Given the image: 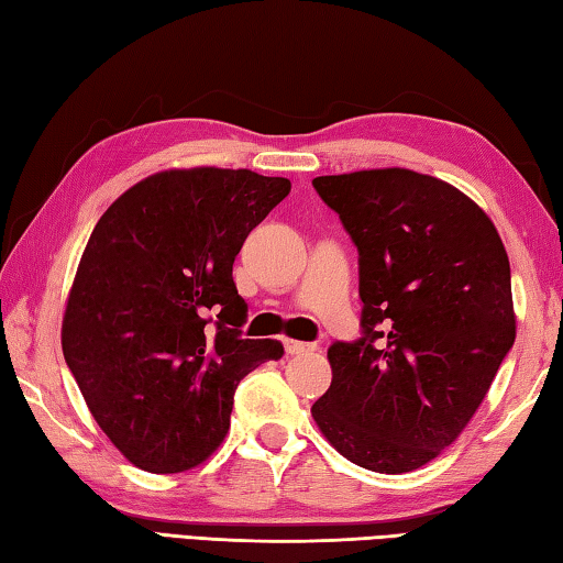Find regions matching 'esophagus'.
<instances>
[{"instance_id":"esophagus-1","label":"esophagus","mask_w":563,"mask_h":563,"mask_svg":"<svg viewBox=\"0 0 563 563\" xmlns=\"http://www.w3.org/2000/svg\"><path fill=\"white\" fill-rule=\"evenodd\" d=\"M285 351L290 355H305V353H314L317 343H307V341H295V339H285Z\"/></svg>"}]
</instances>
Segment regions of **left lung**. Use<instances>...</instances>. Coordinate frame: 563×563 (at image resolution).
<instances>
[{"instance_id":"left-lung-1","label":"left lung","mask_w":563,"mask_h":563,"mask_svg":"<svg viewBox=\"0 0 563 563\" xmlns=\"http://www.w3.org/2000/svg\"><path fill=\"white\" fill-rule=\"evenodd\" d=\"M361 254L363 339L333 343L312 418L345 460L404 474L460 438L516 341L510 263L492 218L411 169L317 176Z\"/></svg>"}]
</instances>
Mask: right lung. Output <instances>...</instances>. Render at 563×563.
I'll return each instance as SVG.
<instances>
[{
  "mask_svg": "<svg viewBox=\"0 0 563 563\" xmlns=\"http://www.w3.org/2000/svg\"><path fill=\"white\" fill-rule=\"evenodd\" d=\"M283 176L166 169L101 214L63 317V353L93 421L152 474L194 470L220 448L234 389L283 357L280 341L239 339L246 302L232 263L290 194Z\"/></svg>",
  "mask_w": 563,
  "mask_h": 563,
  "instance_id": "obj_1",
  "label": "right lung"
}]
</instances>
